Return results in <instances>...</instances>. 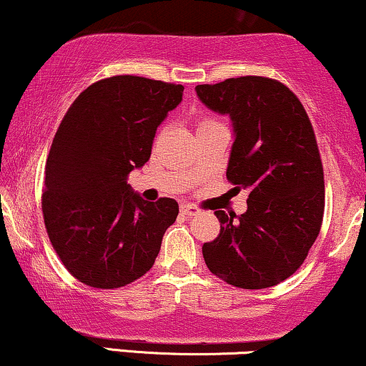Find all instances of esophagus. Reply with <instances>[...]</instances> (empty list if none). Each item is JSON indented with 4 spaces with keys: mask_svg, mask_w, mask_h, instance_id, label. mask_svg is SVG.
<instances>
[{
    "mask_svg": "<svg viewBox=\"0 0 366 366\" xmlns=\"http://www.w3.org/2000/svg\"><path fill=\"white\" fill-rule=\"evenodd\" d=\"M180 212H182V214L186 217H194V216H197L201 211H199L197 207L192 206V204H182V206H180Z\"/></svg>",
    "mask_w": 366,
    "mask_h": 366,
    "instance_id": "1",
    "label": "esophagus"
}]
</instances>
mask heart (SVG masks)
<instances>
[{
  "label": "heart",
  "instance_id": "heart-1",
  "mask_svg": "<svg viewBox=\"0 0 366 366\" xmlns=\"http://www.w3.org/2000/svg\"><path fill=\"white\" fill-rule=\"evenodd\" d=\"M216 122H212V119H209V118H202L201 122L197 123V129H201V128H204V127H209V124H214Z\"/></svg>",
  "mask_w": 366,
  "mask_h": 366
}]
</instances>
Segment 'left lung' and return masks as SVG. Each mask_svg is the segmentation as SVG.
<instances>
[{
    "label": "left lung",
    "mask_w": 366,
    "mask_h": 366,
    "mask_svg": "<svg viewBox=\"0 0 366 366\" xmlns=\"http://www.w3.org/2000/svg\"><path fill=\"white\" fill-rule=\"evenodd\" d=\"M196 92L233 123L226 177L248 191L242 216L214 212L221 231L202 247L206 265L239 289L280 284L306 260L325 214V174L306 109L289 87L260 76Z\"/></svg>",
    "instance_id": "obj_1"
}]
</instances>
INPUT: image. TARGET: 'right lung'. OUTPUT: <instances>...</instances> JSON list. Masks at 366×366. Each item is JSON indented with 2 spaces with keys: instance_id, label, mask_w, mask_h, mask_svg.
Masks as SVG:
<instances>
[{
  "instance_id": "obj_1",
  "label": "right lung",
  "mask_w": 366,
  "mask_h": 366,
  "mask_svg": "<svg viewBox=\"0 0 366 366\" xmlns=\"http://www.w3.org/2000/svg\"><path fill=\"white\" fill-rule=\"evenodd\" d=\"M182 92L147 77H108L82 91L60 122L41 211L54 249L82 284L118 289L154 267L179 204L145 201L128 175L149 162L157 128Z\"/></svg>"
}]
</instances>
